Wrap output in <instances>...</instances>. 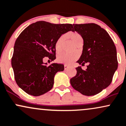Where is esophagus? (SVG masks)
<instances>
[{
    "label": "esophagus",
    "instance_id": "esophagus-1",
    "mask_svg": "<svg viewBox=\"0 0 126 126\" xmlns=\"http://www.w3.org/2000/svg\"><path fill=\"white\" fill-rule=\"evenodd\" d=\"M69 68V66H68L67 65H64V69H67Z\"/></svg>",
    "mask_w": 126,
    "mask_h": 126
}]
</instances>
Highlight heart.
<instances>
[{"label": "heart", "mask_w": 126, "mask_h": 126, "mask_svg": "<svg viewBox=\"0 0 126 126\" xmlns=\"http://www.w3.org/2000/svg\"><path fill=\"white\" fill-rule=\"evenodd\" d=\"M66 36L71 40L72 42L77 46H78L79 44H81L83 42V39H82V36L77 32H69L66 35ZM64 36H60L57 39V42L55 43V48L56 51L57 52H59L61 51L62 46H63V40H64ZM78 58V55L77 54H66L63 53V54H60L58 55L57 61L61 63L69 65L73 63L74 61L77 60Z\"/></svg>", "instance_id": "heart-1"}]
</instances>
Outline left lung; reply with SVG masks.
Returning a JSON list of instances; mask_svg holds the SVG:
<instances>
[{"mask_svg": "<svg viewBox=\"0 0 126 126\" xmlns=\"http://www.w3.org/2000/svg\"><path fill=\"white\" fill-rule=\"evenodd\" d=\"M84 40L82 53L77 63H88L86 70L76 68L70 79L72 87L84 95H94L109 86L118 67L116 46L107 32L95 23L73 24Z\"/></svg>", "mask_w": 126, "mask_h": 126, "instance_id": "left-lung-1", "label": "left lung"}]
</instances>
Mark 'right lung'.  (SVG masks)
<instances>
[{"mask_svg":"<svg viewBox=\"0 0 126 126\" xmlns=\"http://www.w3.org/2000/svg\"><path fill=\"white\" fill-rule=\"evenodd\" d=\"M72 24H54L45 21L32 23L20 33L15 43L12 66L17 85L29 95L39 96L52 89L57 72L63 64L47 66V57L55 60V45L63 33L73 31Z\"/></svg>","mask_w":126,"mask_h":126,"instance_id":"right-lung-1","label":"right lung"}]
</instances>
